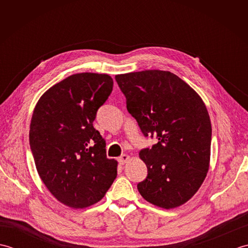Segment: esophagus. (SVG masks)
<instances>
[{
  "mask_svg": "<svg viewBox=\"0 0 248 248\" xmlns=\"http://www.w3.org/2000/svg\"><path fill=\"white\" fill-rule=\"evenodd\" d=\"M129 160H130V156H129V155H120V156L118 157V163H119L120 165H124V164H125V163H127Z\"/></svg>",
  "mask_w": 248,
  "mask_h": 248,
  "instance_id": "34e87169",
  "label": "esophagus"
}]
</instances>
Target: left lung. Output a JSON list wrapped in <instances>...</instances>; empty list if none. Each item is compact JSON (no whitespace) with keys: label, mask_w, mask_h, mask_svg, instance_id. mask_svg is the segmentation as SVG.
Returning a JSON list of instances; mask_svg holds the SVG:
<instances>
[{"label":"left lung","mask_w":248,"mask_h":248,"mask_svg":"<svg viewBox=\"0 0 248 248\" xmlns=\"http://www.w3.org/2000/svg\"><path fill=\"white\" fill-rule=\"evenodd\" d=\"M115 80L141 133L157 140L140 151L148 175L138 184L139 192L157 207H179L198 191L209 170L212 128L207 108L170 71L131 72Z\"/></svg>","instance_id":"left-lung-1"}]
</instances>
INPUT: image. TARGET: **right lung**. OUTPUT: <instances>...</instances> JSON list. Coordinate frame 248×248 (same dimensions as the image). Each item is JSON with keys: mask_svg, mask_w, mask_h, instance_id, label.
I'll return each instance as SVG.
<instances>
[{"mask_svg": "<svg viewBox=\"0 0 248 248\" xmlns=\"http://www.w3.org/2000/svg\"><path fill=\"white\" fill-rule=\"evenodd\" d=\"M113 84L108 75L77 73L49 88L35 107L30 146L37 171L68 207L98 202L117 176V162L108 159L105 140L93 125Z\"/></svg>", "mask_w": 248, "mask_h": 248, "instance_id": "1", "label": "right lung"}]
</instances>
